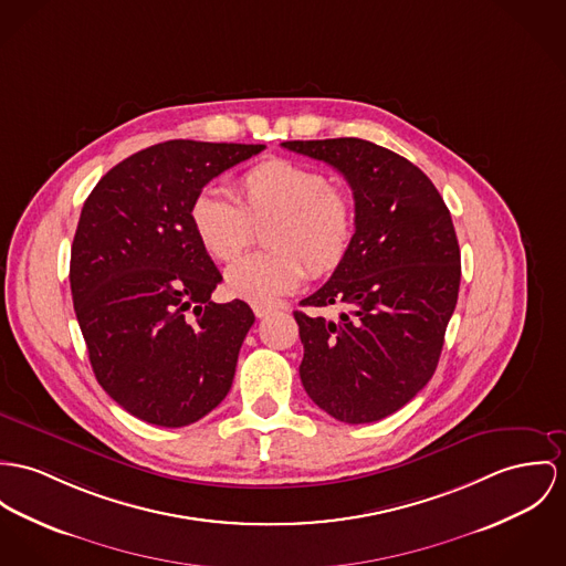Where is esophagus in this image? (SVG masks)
Segmentation results:
<instances>
[{
	"label": "esophagus",
	"mask_w": 566,
	"mask_h": 566,
	"mask_svg": "<svg viewBox=\"0 0 566 566\" xmlns=\"http://www.w3.org/2000/svg\"><path fill=\"white\" fill-rule=\"evenodd\" d=\"M273 312V307H269V305H254V314L259 316V318H264V316H269Z\"/></svg>",
	"instance_id": "esophagus-1"
}]
</instances>
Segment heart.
Instances as JSON below:
<instances>
[{
    "label": "heart",
    "mask_w": 566,
    "mask_h": 566,
    "mask_svg": "<svg viewBox=\"0 0 566 566\" xmlns=\"http://www.w3.org/2000/svg\"><path fill=\"white\" fill-rule=\"evenodd\" d=\"M189 221L202 250L213 261L237 259L266 223V252L232 262L223 273L226 291L243 302L269 305L304 282L329 275L355 239V202L329 178L289 159H266L239 178L237 198L207 187L189 207Z\"/></svg>",
    "instance_id": "heart-1"
}]
</instances>
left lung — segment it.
Wrapping results in <instances>:
<instances>
[{"label":"left lung","mask_w":566,"mask_h":566,"mask_svg":"<svg viewBox=\"0 0 566 566\" xmlns=\"http://www.w3.org/2000/svg\"><path fill=\"white\" fill-rule=\"evenodd\" d=\"M347 178L355 239L305 307L343 305L329 321L295 312L307 396L347 424L377 422L422 390L443 347L461 252L436 185L405 157L357 137L282 142Z\"/></svg>","instance_id":"obj_1"}]
</instances>
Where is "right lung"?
I'll use <instances>...</instances> for the list:
<instances>
[{
  "mask_svg": "<svg viewBox=\"0 0 566 566\" xmlns=\"http://www.w3.org/2000/svg\"><path fill=\"white\" fill-rule=\"evenodd\" d=\"M262 144L170 139L120 161L87 196L71 248V293L96 381L130 416L178 429L230 391L252 307L211 302L221 273L189 207Z\"/></svg>",
  "mask_w": 566,
  "mask_h": 566,
  "instance_id": "right-lung-1",
  "label": "right lung"
}]
</instances>
